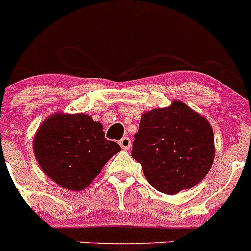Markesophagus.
Masks as SVG:
<instances>
[{
	"label": "esophagus",
	"mask_w": 251,
	"mask_h": 251,
	"mask_svg": "<svg viewBox=\"0 0 251 251\" xmlns=\"http://www.w3.org/2000/svg\"><path fill=\"white\" fill-rule=\"evenodd\" d=\"M120 146H121V148H123V150H130V147H131V140L128 137H123L120 140Z\"/></svg>",
	"instance_id": "34e87169"
}]
</instances>
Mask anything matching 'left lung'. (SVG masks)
I'll list each match as a JSON object with an SVG mask.
<instances>
[{"instance_id": "8db88e82", "label": "left lung", "mask_w": 251, "mask_h": 251, "mask_svg": "<svg viewBox=\"0 0 251 251\" xmlns=\"http://www.w3.org/2000/svg\"><path fill=\"white\" fill-rule=\"evenodd\" d=\"M132 157L154 189L174 195L198 185L210 172L215 158L212 127L190 106L173 100L142 114Z\"/></svg>"}]
</instances>
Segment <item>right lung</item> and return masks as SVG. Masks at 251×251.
I'll return each mask as SVG.
<instances>
[{
	"label": "right lung",
	"instance_id": "1",
	"mask_svg": "<svg viewBox=\"0 0 251 251\" xmlns=\"http://www.w3.org/2000/svg\"><path fill=\"white\" fill-rule=\"evenodd\" d=\"M104 136L103 125L87 114L55 113L36 130L34 155L55 184L67 190L81 191L121 151L118 143Z\"/></svg>",
	"mask_w": 251,
	"mask_h": 251
}]
</instances>
